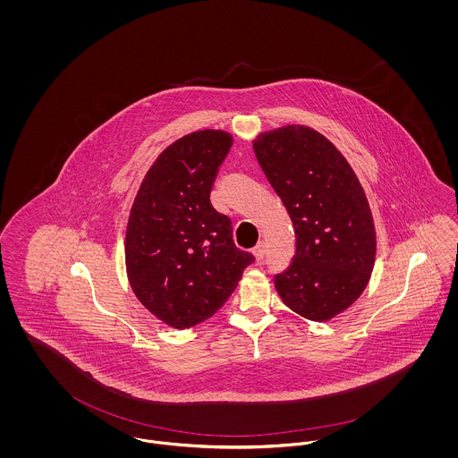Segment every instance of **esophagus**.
<instances>
[{"label":"esophagus","instance_id":"1","mask_svg":"<svg viewBox=\"0 0 458 458\" xmlns=\"http://www.w3.org/2000/svg\"><path fill=\"white\" fill-rule=\"evenodd\" d=\"M252 254L256 256V259H258V261H262V259H264V256H266V243H264V242H259V243L254 247Z\"/></svg>","mask_w":458,"mask_h":458}]
</instances>
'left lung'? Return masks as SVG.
<instances>
[{
  "mask_svg": "<svg viewBox=\"0 0 458 458\" xmlns=\"http://www.w3.org/2000/svg\"><path fill=\"white\" fill-rule=\"evenodd\" d=\"M254 153L295 232L292 262L275 275L276 292L307 319H331L369 282L376 233L366 194L347 159L309 127L261 133Z\"/></svg>",
  "mask_w": 458,
  "mask_h": 458,
  "instance_id": "left-lung-1",
  "label": "left lung"
}]
</instances>
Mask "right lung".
<instances>
[{
    "label": "right lung",
    "instance_id": "right-lung-1",
    "mask_svg": "<svg viewBox=\"0 0 458 458\" xmlns=\"http://www.w3.org/2000/svg\"><path fill=\"white\" fill-rule=\"evenodd\" d=\"M233 139L192 131L168 146L146 174L127 225L131 290L170 327H196L218 310L254 262L233 242L232 219L211 206Z\"/></svg>",
    "mask_w": 458,
    "mask_h": 458
}]
</instances>
